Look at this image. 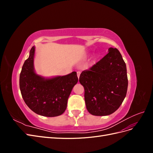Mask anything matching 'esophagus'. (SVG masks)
Listing matches in <instances>:
<instances>
[{"label":"esophagus","instance_id":"34e87169","mask_svg":"<svg viewBox=\"0 0 153 153\" xmlns=\"http://www.w3.org/2000/svg\"><path fill=\"white\" fill-rule=\"evenodd\" d=\"M77 76H78V78H79V77H80V71H77Z\"/></svg>","mask_w":153,"mask_h":153}]
</instances>
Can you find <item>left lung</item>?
<instances>
[{
	"label": "left lung",
	"instance_id": "obj_1",
	"mask_svg": "<svg viewBox=\"0 0 153 153\" xmlns=\"http://www.w3.org/2000/svg\"><path fill=\"white\" fill-rule=\"evenodd\" d=\"M126 66L117 48L108 53L88 70L82 71L79 82L84 86L86 108L91 114H112L122 104L126 95Z\"/></svg>",
	"mask_w": 153,
	"mask_h": 153
}]
</instances>
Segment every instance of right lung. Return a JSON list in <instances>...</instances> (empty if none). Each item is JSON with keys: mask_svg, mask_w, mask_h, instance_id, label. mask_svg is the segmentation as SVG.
<instances>
[{"mask_svg": "<svg viewBox=\"0 0 153 153\" xmlns=\"http://www.w3.org/2000/svg\"><path fill=\"white\" fill-rule=\"evenodd\" d=\"M35 47L30 50L20 75V89L22 98L29 108L45 117L62 114L68 100L78 78L73 71L65 76L45 78L37 75L34 68Z\"/></svg>", "mask_w": 153, "mask_h": 153, "instance_id": "1", "label": "right lung"}]
</instances>
